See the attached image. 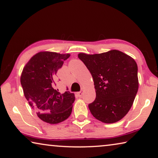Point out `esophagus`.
<instances>
[{
  "label": "esophagus",
  "instance_id": "esophagus-1",
  "mask_svg": "<svg viewBox=\"0 0 158 158\" xmlns=\"http://www.w3.org/2000/svg\"><path fill=\"white\" fill-rule=\"evenodd\" d=\"M83 92H84V89H82L81 92H79L77 93V95H78L79 97H81L82 95H83Z\"/></svg>",
  "mask_w": 158,
  "mask_h": 158
}]
</instances>
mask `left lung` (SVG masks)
Segmentation results:
<instances>
[{
    "instance_id": "1",
    "label": "left lung",
    "mask_w": 158,
    "mask_h": 158,
    "mask_svg": "<svg viewBox=\"0 0 158 158\" xmlns=\"http://www.w3.org/2000/svg\"><path fill=\"white\" fill-rule=\"evenodd\" d=\"M78 57L94 80L96 99L89 104L92 114L104 123L120 120L130 110L138 90L136 62L118 50L96 54L80 53Z\"/></svg>"
}]
</instances>
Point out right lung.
<instances>
[{
    "instance_id": "obj_1",
    "label": "right lung",
    "mask_w": 158,
    "mask_h": 158,
    "mask_svg": "<svg viewBox=\"0 0 158 158\" xmlns=\"http://www.w3.org/2000/svg\"><path fill=\"white\" fill-rule=\"evenodd\" d=\"M70 54L41 52L24 66L21 84L28 104L41 120L49 124L61 123L70 116L74 94L60 93L55 88L54 77Z\"/></svg>"
}]
</instances>
